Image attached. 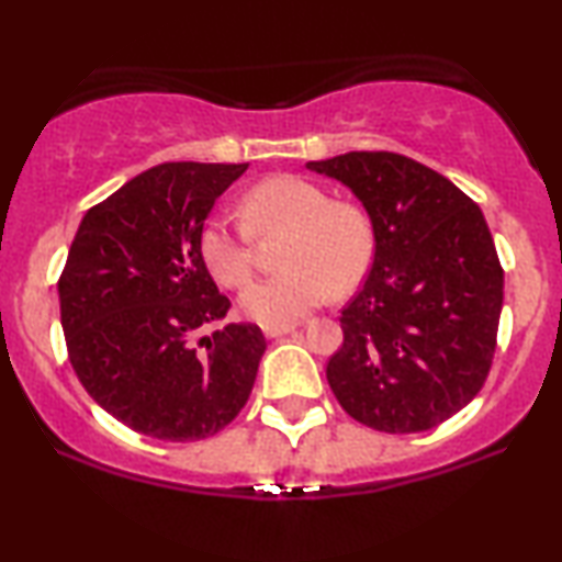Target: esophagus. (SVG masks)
Here are the masks:
<instances>
[{"mask_svg": "<svg viewBox=\"0 0 562 562\" xmlns=\"http://www.w3.org/2000/svg\"><path fill=\"white\" fill-rule=\"evenodd\" d=\"M296 325H276V327H263V335L268 337V340H273V337H283L289 333H294Z\"/></svg>", "mask_w": 562, "mask_h": 562, "instance_id": "1", "label": "esophagus"}]
</instances>
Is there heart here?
Listing matches in <instances>:
<instances>
[{"label":"heart","mask_w":562,"mask_h":562,"mask_svg":"<svg viewBox=\"0 0 562 562\" xmlns=\"http://www.w3.org/2000/svg\"><path fill=\"white\" fill-rule=\"evenodd\" d=\"M243 225L225 217L204 220L199 256L212 279L227 289L243 286L252 273V240L286 233L283 271L266 276L240 294V312L263 327L291 325L312 312L327 291L348 294L363 281L373 260V225L352 202H333L327 189L304 176L281 173L258 181L240 202Z\"/></svg>","instance_id":"1"}]
</instances>
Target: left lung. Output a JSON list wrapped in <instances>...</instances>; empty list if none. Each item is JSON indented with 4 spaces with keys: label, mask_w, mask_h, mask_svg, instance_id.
<instances>
[{
    "label": "left lung",
    "mask_w": 562,
    "mask_h": 562,
    "mask_svg": "<svg viewBox=\"0 0 562 562\" xmlns=\"http://www.w3.org/2000/svg\"><path fill=\"white\" fill-rule=\"evenodd\" d=\"M306 168L348 187L375 237L363 289L342 310L329 389L379 432L442 425L479 394L496 350L504 271L483 212L398 153H345Z\"/></svg>",
    "instance_id": "obj_1"
}]
</instances>
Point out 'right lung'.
Instances as JSON below:
<instances>
[{
    "mask_svg": "<svg viewBox=\"0 0 562 562\" xmlns=\"http://www.w3.org/2000/svg\"><path fill=\"white\" fill-rule=\"evenodd\" d=\"M248 164H160L83 214L58 281L68 358L87 394L156 440L217 435L248 402L266 337L227 325L199 229Z\"/></svg>",
    "mask_w": 562,
    "mask_h": 562,
    "instance_id": "obj_1",
    "label": "right lung"
}]
</instances>
